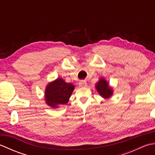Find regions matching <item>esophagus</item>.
Returning <instances> with one entry per match:
<instances>
[{"label":"esophagus","mask_w":155,"mask_h":155,"mask_svg":"<svg viewBox=\"0 0 155 155\" xmlns=\"http://www.w3.org/2000/svg\"><path fill=\"white\" fill-rule=\"evenodd\" d=\"M79 86L81 87H85L87 86V82L85 81H81L79 83Z\"/></svg>","instance_id":"34e87169"}]
</instances>
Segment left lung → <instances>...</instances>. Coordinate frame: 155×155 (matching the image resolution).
<instances>
[{
  "label": "left lung",
  "instance_id": "8db88e82",
  "mask_svg": "<svg viewBox=\"0 0 155 155\" xmlns=\"http://www.w3.org/2000/svg\"><path fill=\"white\" fill-rule=\"evenodd\" d=\"M95 88L100 96L105 99L110 98L113 94V88L110 86L107 81L103 77L99 78V81L95 84Z\"/></svg>",
  "mask_w": 155,
  "mask_h": 155
}]
</instances>
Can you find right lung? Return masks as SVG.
Listing matches in <instances>:
<instances>
[{
	"label": "right lung",
	"instance_id": "1",
	"mask_svg": "<svg viewBox=\"0 0 155 155\" xmlns=\"http://www.w3.org/2000/svg\"><path fill=\"white\" fill-rule=\"evenodd\" d=\"M74 88L72 83H66L62 78L51 82L45 88L46 104L52 108H58L61 105L67 104Z\"/></svg>",
	"mask_w": 155,
	"mask_h": 155
}]
</instances>
